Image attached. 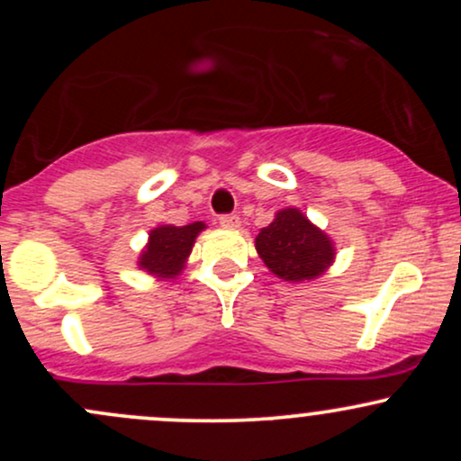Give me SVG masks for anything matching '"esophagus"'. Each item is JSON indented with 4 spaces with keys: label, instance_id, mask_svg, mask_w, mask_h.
<instances>
[{
    "label": "esophagus",
    "instance_id": "esophagus-1",
    "mask_svg": "<svg viewBox=\"0 0 461 461\" xmlns=\"http://www.w3.org/2000/svg\"><path fill=\"white\" fill-rule=\"evenodd\" d=\"M219 223L223 227H230V230H236V227H240V216H238V214H221Z\"/></svg>",
    "mask_w": 461,
    "mask_h": 461
}]
</instances>
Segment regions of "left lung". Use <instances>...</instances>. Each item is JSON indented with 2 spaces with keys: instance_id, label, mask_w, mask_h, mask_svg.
Returning <instances> with one entry per match:
<instances>
[{
  "instance_id": "left-lung-1",
  "label": "left lung",
  "mask_w": 461,
  "mask_h": 461,
  "mask_svg": "<svg viewBox=\"0 0 461 461\" xmlns=\"http://www.w3.org/2000/svg\"><path fill=\"white\" fill-rule=\"evenodd\" d=\"M256 249L271 271L285 282H303L322 275L333 260V245L299 210L288 208L258 234Z\"/></svg>"
}]
</instances>
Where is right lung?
I'll use <instances>...</instances> for the list:
<instances>
[{
    "label": "right lung",
    "mask_w": 461,
    "mask_h": 461,
    "mask_svg": "<svg viewBox=\"0 0 461 461\" xmlns=\"http://www.w3.org/2000/svg\"><path fill=\"white\" fill-rule=\"evenodd\" d=\"M203 227L205 225L201 221L184 227H156L149 234V245L140 256V268L158 275V277H176L184 268V262L194 245V238Z\"/></svg>",
    "instance_id": "add662e5"
}]
</instances>
